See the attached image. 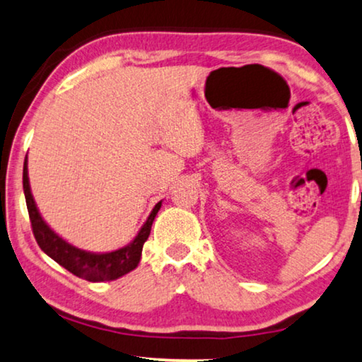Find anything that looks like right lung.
I'll use <instances>...</instances> for the list:
<instances>
[{
  "instance_id": "right-lung-1",
  "label": "right lung",
  "mask_w": 362,
  "mask_h": 362,
  "mask_svg": "<svg viewBox=\"0 0 362 362\" xmlns=\"http://www.w3.org/2000/svg\"><path fill=\"white\" fill-rule=\"evenodd\" d=\"M23 187L25 204H28L30 225H33L34 237L37 240L40 250L47 256H50L52 259L57 261L60 266H64L65 269L70 271L71 274L90 282H104L119 279V277H122L124 274H127V272L137 268L140 258H142L144 243L148 238L151 223H153L156 214L160 211L161 201L153 207V211H151L148 218H146V222L139 230L137 237L129 245H125L116 251H109V253H91V251L80 250L65 242L42 218L39 209L35 206L33 192H30L28 156H25L23 170Z\"/></svg>"
}]
</instances>
